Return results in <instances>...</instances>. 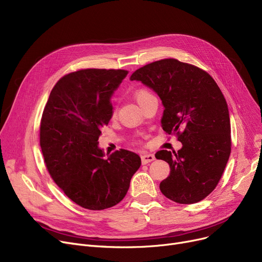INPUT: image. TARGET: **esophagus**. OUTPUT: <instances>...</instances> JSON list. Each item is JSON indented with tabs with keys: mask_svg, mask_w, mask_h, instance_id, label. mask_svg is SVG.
<instances>
[{
	"mask_svg": "<svg viewBox=\"0 0 262 262\" xmlns=\"http://www.w3.org/2000/svg\"><path fill=\"white\" fill-rule=\"evenodd\" d=\"M141 160H142L143 164H146L148 162L154 161L155 160V156L153 154H150V153H145V154H143L141 156Z\"/></svg>",
	"mask_w": 262,
	"mask_h": 262,
	"instance_id": "34e87169",
	"label": "esophagus"
}]
</instances>
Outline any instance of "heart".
I'll use <instances>...</instances> for the list:
<instances>
[{
	"instance_id": "heart-1",
	"label": "heart",
	"mask_w": 262,
	"mask_h": 262,
	"mask_svg": "<svg viewBox=\"0 0 262 262\" xmlns=\"http://www.w3.org/2000/svg\"><path fill=\"white\" fill-rule=\"evenodd\" d=\"M147 95H150V93L145 89H141V90H138L136 92L135 98H136L137 102H138L139 100H141L142 98H145V96H147Z\"/></svg>"
}]
</instances>
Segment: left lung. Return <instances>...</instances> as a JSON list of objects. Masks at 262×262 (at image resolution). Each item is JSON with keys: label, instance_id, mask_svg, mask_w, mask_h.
Wrapping results in <instances>:
<instances>
[{"label": "left lung", "instance_id": "8db88e82", "mask_svg": "<svg viewBox=\"0 0 262 262\" xmlns=\"http://www.w3.org/2000/svg\"><path fill=\"white\" fill-rule=\"evenodd\" d=\"M130 80L153 89L164 107L162 129L176 134L183 144L176 152L162 149L170 175L160 183L164 196L178 204H193L216 187L230 155L227 103L214 79L202 69L169 58L136 70Z\"/></svg>", "mask_w": 262, "mask_h": 262}]
</instances>
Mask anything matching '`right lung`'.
<instances>
[{
    "mask_svg": "<svg viewBox=\"0 0 262 262\" xmlns=\"http://www.w3.org/2000/svg\"><path fill=\"white\" fill-rule=\"evenodd\" d=\"M125 70L85 69L67 74L52 89L40 125L47 169L64 194L82 208L103 210L126 195L141 158L120 149L104 158L101 128L113 117L110 99Z\"/></svg>",
    "mask_w": 262,
    "mask_h": 262,
    "instance_id": "add662e5",
    "label": "right lung"
}]
</instances>
